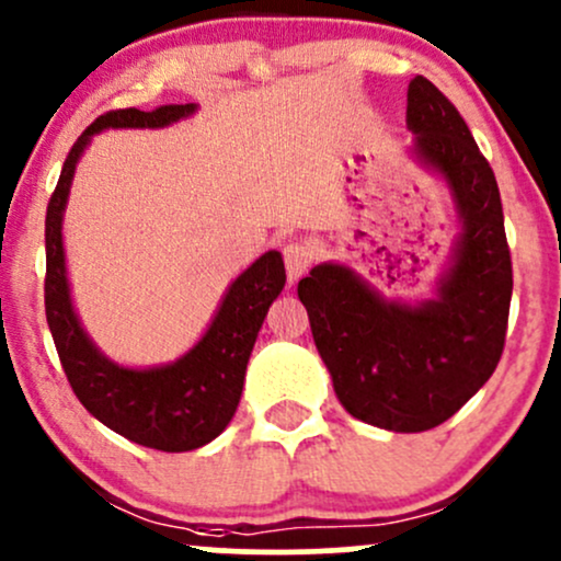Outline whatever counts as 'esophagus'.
Segmentation results:
<instances>
[{
    "label": "esophagus",
    "mask_w": 561,
    "mask_h": 561,
    "mask_svg": "<svg viewBox=\"0 0 561 561\" xmlns=\"http://www.w3.org/2000/svg\"><path fill=\"white\" fill-rule=\"evenodd\" d=\"M283 260H286L288 283H297L301 275L312 267V251L310 247H305V243L288 241L283 243Z\"/></svg>",
    "instance_id": "obj_1"
}]
</instances>
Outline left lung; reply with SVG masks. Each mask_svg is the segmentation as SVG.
<instances>
[{
	"label": "left lung",
	"mask_w": 561,
	"mask_h": 561,
	"mask_svg": "<svg viewBox=\"0 0 561 561\" xmlns=\"http://www.w3.org/2000/svg\"><path fill=\"white\" fill-rule=\"evenodd\" d=\"M405 124L411 156L445 180L461 225L437 294L387 299L339 262L314 264L297 291L344 411L379 430L426 432L493 376L514 280L499 182L461 113L416 77Z\"/></svg>",
	"instance_id": "left-lung-1"
}]
</instances>
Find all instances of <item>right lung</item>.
I'll use <instances>...</instances> for the list:
<instances>
[{
	"label": "right lung",
	"mask_w": 561,
	"mask_h": 561,
	"mask_svg": "<svg viewBox=\"0 0 561 561\" xmlns=\"http://www.w3.org/2000/svg\"><path fill=\"white\" fill-rule=\"evenodd\" d=\"M196 111V103H185L161 105L156 111H111L94 118L62 163L44 222V310L73 394L100 424L131 443L163 453L196 450L219 437L236 416L256 333L270 305L286 286L283 256L278 251H264L230 283L209 329L185 355L153 368H129L98 350L73 310L62 249V214L77 163L94 135L103 129H161Z\"/></svg>",
	"instance_id": "1"
}]
</instances>
